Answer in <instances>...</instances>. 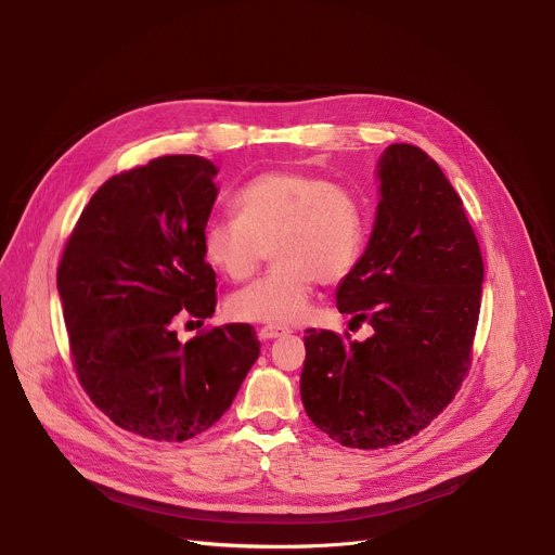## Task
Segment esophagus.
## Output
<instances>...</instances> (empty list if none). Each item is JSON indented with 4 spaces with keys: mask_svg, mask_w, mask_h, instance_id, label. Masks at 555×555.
<instances>
[{
    "mask_svg": "<svg viewBox=\"0 0 555 555\" xmlns=\"http://www.w3.org/2000/svg\"><path fill=\"white\" fill-rule=\"evenodd\" d=\"M289 327H283V325H263L261 330H258V339L263 341H272V339H281V337H287L289 335Z\"/></svg>",
    "mask_w": 555,
    "mask_h": 555,
    "instance_id": "esophagus-1",
    "label": "esophagus"
}]
</instances>
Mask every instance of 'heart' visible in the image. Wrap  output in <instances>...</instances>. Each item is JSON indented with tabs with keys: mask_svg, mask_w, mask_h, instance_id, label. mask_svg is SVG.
I'll list each match as a JSON object with an SVG mask.
<instances>
[{
	"mask_svg": "<svg viewBox=\"0 0 555 555\" xmlns=\"http://www.w3.org/2000/svg\"><path fill=\"white\" fill-rule=\"evenodd\" d=\"M236 218H214L203 228L205 261L232 281L249 279L272 247L274 268L234 292L230 314L251 323L299 321L317 283L335 285L359 266L371 220L348 188L304 169L254 176L232 196Z\"/></svg>",
	"mask_w": 555,
	"mask_h": 555,
	"instance_id": "b5f03b06",
	"label": "heart"
}]
</instances>
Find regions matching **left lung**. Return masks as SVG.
I'll return each instance as SVG.
<instances>
[{"label": "left lung", "mask_w": 555, "mask_h": 555, "mask_svg": "<svg viewBox=\"0 0 555 555\" xmlns=\"http://www.w3.org/2000/svg\"><path fill=\"white\" fill-rule=\"evenodd\" d=\"M379 205L337 308L365 341L306 330L301 399L317 428L350 449L411 439L447 409L468 371L485 263L462 198L413 144L377 163Z\"/></svg>", "instance_id": "left-lung-1"}]
</instances>
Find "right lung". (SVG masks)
I'll use <instances>...</instances> for the list:
<instances>
[{
    "mask_svg": "<svg viewBox=\"0 0 555 555\" xmlns=\"http://www.w3.org/2000/svg\"><path fill=\"white\" fill-rule=\"evenodd\" d=\"M216 173L201 156H163L108 178L57 268L82 388L111 422L146 439L184 441L214 426L261 352L247 323L188 344L173 330L216 310V272L201 247Z\"/></svg>",
    "mask_w": 555,
    "mask_h": 555,
    "instance_id": "obj_1",
    "label": "right lung"
}]
</instances>
